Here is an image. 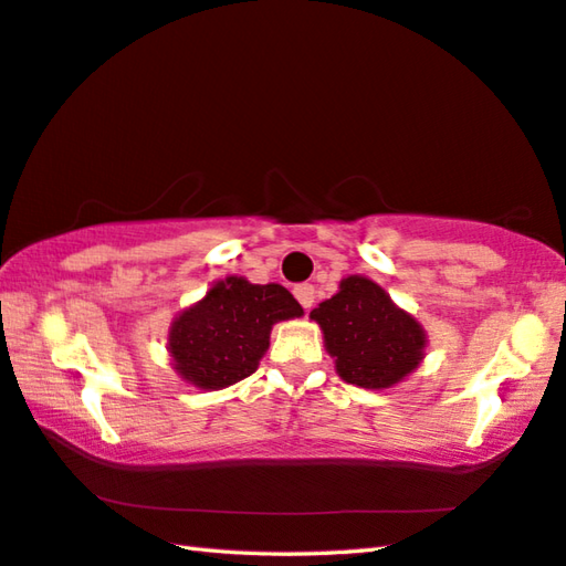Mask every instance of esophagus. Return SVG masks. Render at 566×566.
Returning a JSON list of instances; mask_svg holds the SVG:
<instances>
[{"label":"esophagus","mask_w":566,"mask_h":566,"mask_svg":"<svg viewBox=\"0 0 566 566\" xmlns=\"http://www.w3.org/2000/svg\"><path fill=\"white\" fill-rule=\"evenodd\" d=\"M294 296L304 310H312L314 306V284H296L294 286Z\"/></svg>","instance_id":"obj_1"}]
</instances>
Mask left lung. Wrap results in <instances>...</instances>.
I'll list each match as a JSON object with an SVG mask.
<instances>
[{"mask_svg": "<svg viewBox=\"0 0 566 566\" xmlns=\"http://www.w3.org/2000/svg\"><path fill=\"white\" fill-rule=\"evenodd\" d=\"M312 318L322 326L328 354L346 384L388 388L423 358V328L366 276H346L338 294L318 304Z\"/></svg>", "mask_w": 566, "mask_h": 566, "instance_id": "obj_1", "label": "left lung"}]
</instances>
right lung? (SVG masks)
<instances>
[{"mask_svg":"<svg viewBox=\"0 0 566 566\" xmlns=\"http://www.w3.org/2000/svg\"><path fill=\"white\" fill-rule=\"evenodd\" d=\"M282 284H250L228 276L182 312L170 328V354L182 378L198 388H224L256 371L282 318L302 316Z\"/></svg>","mask_w":566,"mask_h":566,"instance_id":"1","label":"right lung"}]
</instances>
